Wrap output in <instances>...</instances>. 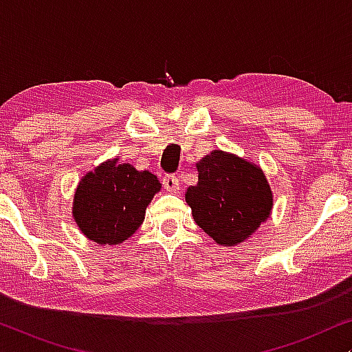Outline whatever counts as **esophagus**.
<instances>
[{"mask_svg":"<svg viewBox=\"0 0 352 352\" xmlns=\"http://www.w3.org/2000/svg\"><path fill=\"white\" fill-rule=\"evenodd\" d=\"M162 182H163V187H165L168 192H171V194H175V192L179 190V179H177L176 176L168 175L163 177Z\"/></svg>","mask_w":352,"mask_h":352,"instance_id":"34e87169","label":"esophagus"}]
</instances>
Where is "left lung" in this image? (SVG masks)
Returning <instances> with one entry per match:
<instances>
[{"label":"left lung","instance_id":"obj_1","mask_svg":"<svg viewBox=\"0 0 352 352\" xmlns=\"http://www.w3.org/2000/svg\"><path fill=\"white\" fill-rule=\"evenodd\" d=\"M197 171L199 182L187 189L186 201L197 226L221 247L245 242L271 216L272 190L256 163L213 151Z\"/></svg>","mask_w":352,"mask_h":352}]
</instances>
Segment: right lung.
<instances>
[{
    "instance_id": "obj_1",
    "label": "right lung",
    "mask_w": 352,
    "mask_h": 352,
    "mask_svg": "<svg viewBox=\"0 0 352 352\" xmlns=\"http://www.w3.org/2000/svg\"><path fill=\"white\" fill-rule=\"evenodd\" d=\"M162 184L155 175L109 158L81 177L72 214L81 234L99 245H120L139 229Z\"/></svg>"
}]
</instances>
